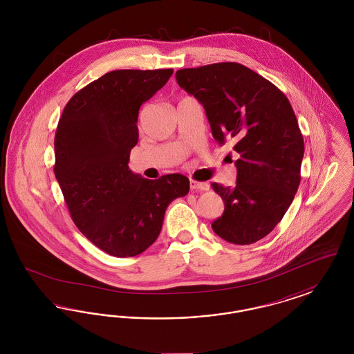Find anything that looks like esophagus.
I'll list each match as a JSON object with an SVG mask.
<instances>
[{
  "label": "esophagus",
  "instance_id": "34e87169",
  "mask_svg": "<svg viewBox=\"0 0 354 354\" xmlns=\"http://www.w3.org/2000/svg\"><path fill=\"white\" fill-rule=\"evenodd\" d=\"M189 187H191V189H199V191H208L209 189L208 183L198 182V180H194V179L189 180Z\"/></svg>",
  "mask_w": 354,
  "mask_h": 354
}]
</instances>
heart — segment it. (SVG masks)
Listing matches in <instances>:
<instances>
[{
    "instance_id": "heart-1",
    "label": "heart",
    "mask_w": 354,
    "mask_h": 354,
    "mask_svg": "<svg viewBox=\"0 0 354 354\" xmlns=\"http://www.w3.org/2000/svg\"><path fill=\"white\" fill-rule=\"evenodd\" d=\"M185 98H189V97H185Z\"/></svg>"
}]
</instances>
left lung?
Instances as JSON below:
<instances>
[{"instance_id":"1","label":"left lung","mask_w":354,"mask_h":354,"mask_svg":"<svg viewBox=\"0 0 354 354\" xmlns=\"http://www.w3.org/2000/svg\"><path fill=\"white\" fill-rule=\"evenodd\" d=\"M178 84L201 102L214 138L231 140L240 155L236 185L212 183L224 202L212 230L228 243L247 245L280 223L301 180L304 139L284 93L236 62L180 68Z\"/></svg>"}]
</instances>
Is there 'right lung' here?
I'll return each mask as SVG.
<instances>
[{
	"instance_id": "right-lung-1",
	"label": "right lung",
	"mask_w": 354,
	"mask_h": 354,
	"mask_svg": "<svg viewBox=\"0 0 354 354\" xmlns=\"http://www.w3.org/2000/svg\"><path fill=\"white\" fill-rule=\"evenodd\" d=\"M172 68L114 70L75 93L58 120L54 175L78 230L103 252L133 257L160 234L169 203L185 196L180 174L145 179L129 169L139 109Z\"/></svg>"
}]
</instances>
